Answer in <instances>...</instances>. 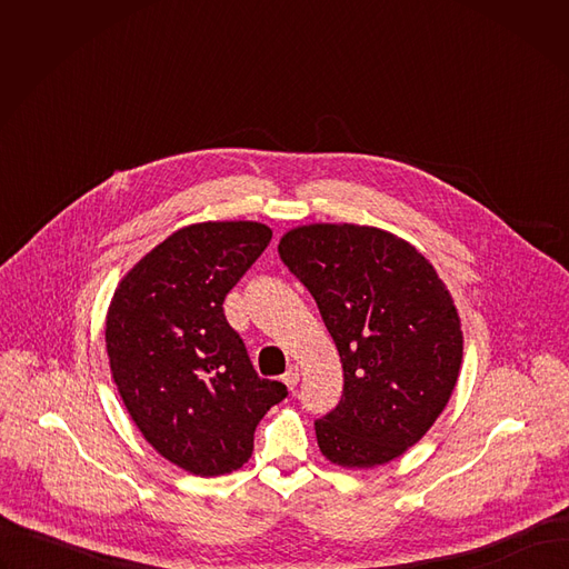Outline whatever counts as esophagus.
I'll list each match as a JSON object with an SVG mask.
<instances>
[{"instance_id": "obj_1", "label": "esophagus", "mask_w": 569, "mask_h": 569, "mask_svg": "<svg viewBox=\"0 0 569 569\" xmlns=\"http://www.w3.org/2000/svg\"><path fill=\"white\" fill-rule=\"evenodd\" d=\"M299 367L297 365H290L288 369H286V373L281 376V380H283V385L288 387V389H295L297 385H299Z\"/></svg>"}]
</instances>
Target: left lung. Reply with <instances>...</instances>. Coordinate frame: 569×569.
<instances>
[{
	"label": "left lung",
	"instance_id": "8db88e82",
	"mask_svg": "<svg viewBox=\"0 0 569 569\" xmlns=\"http://www.w3.org/2000/svg\"><path fill=\"white\" fill-rule=\"evenodd\" d=\"M279 254L342 360V400L315 421L321 455L342 468L389 463L435 426L459 378L463 333L446 283L408 240L367 224L295 227Z\"/></svg>",
	"mask_w": 569,
	"mask_h": 569
}]
</instances>
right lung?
Returning <instances> with one entry per match:
<instances>
[{
	"label": "right lung",
	"instance_id": "right-lung-1",
	"mask_svg": "<svg viewBox=\"0 0 569 569\" xmlns=\"http://www.w3.org/2000/svg\"><path fill=\"white\" fill-rule=\"evenodd\" d=\"M272 229L209 220L173 231L119 281L106 319L112 380L143 439L200 477L238 470L254 430L288 396L259 378L222 301L261 257Z\"/></svg>",
	"mask_w": 569,
	"mask_h": 569
}]
</instances>
